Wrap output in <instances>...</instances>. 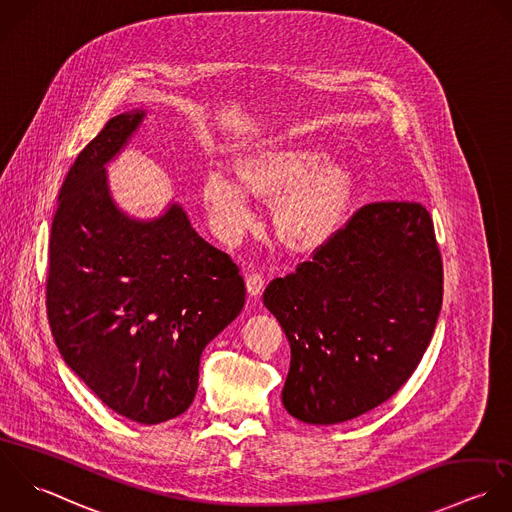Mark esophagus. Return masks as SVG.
Returning a JSON list of instances; mask_svg holds the SVG:
<instances>
[{
	"instance_id": "34e87169",
	"label": "esophagus",
	"mask_w": 512,
	"mask_h": 512,
	"mask_svg": "<svg viewBox=\"0 0 512 512\" xmlns=\"http://www.w3.org/2000/svg\"><path fill=\"white\" fill-rule=\"evenodd\" d=\"M245 283H247V291L251 297H259L263 293V287H265V279L261 273L257 271H251L245 275Z\"/></svg>"
}]
</instances>
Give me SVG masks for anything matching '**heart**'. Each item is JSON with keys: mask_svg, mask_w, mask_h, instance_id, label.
Instances as JSON below:
<instances>
[{"mask_svg": "<svg viewBox=\"0 0 512 512\" xmlns=\"http://www.w3.org/2000/svg\"><path fill=\"white\" fill-rule=\"evenodd\" d=\"M241 178L227 171L205 177L203 199L215 231L237 237L251 221V197L275 199V225L299 249L327 241L339 227L351 195V171L341 159H325L317 145H277L247 155Z\"/></svg>", "mask_w": 512, "mask_h": 512, "instance_id": "obj_1", "label": "heart"}]
</instances>
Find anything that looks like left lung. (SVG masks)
<instances>
[{
    "label": "left lung",
    "instance_id": "left-lung-1",
    "mask_svg": "<svg viewBox=\"0 0 512 512\" xmlns=\"http://www.w3.org/2000/svg\"><path fill=\"white\" fill-rule=\"evenodd\" d=\"M263 303L291 345L281 395L289 415L335 425L379 407L419 367L443 305L427 207L363 205L311 261L273 279Z\"/></svg>",
    "mask_w": 512,
    "mask_h": 512
}]
</instances>
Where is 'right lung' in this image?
<instances>
[{
	"label": "right lung",
	"instance_id": "1",
	"mask_svg": "<svg viewBox=\"0 0 512 512\" xmlns=\"http://www.w3.org/2000/svg\"><path fill=\"white\" fill-rule=\"evenodd\" d=\"M143 115L111 117L71 165L51 225L45 305L67 367L117 415L157 425L193 403L201 353L241 313L245 281L179 205L137 221L113 203L105 163Z\"/></svg>",
	"mask_w": 512,
	"mask_h": 512
}]
</instances>
